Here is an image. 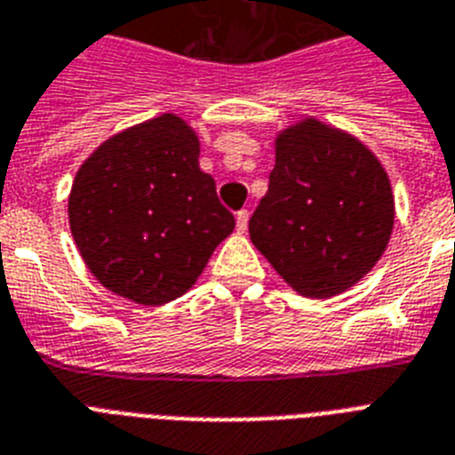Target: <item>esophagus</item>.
<instances>
[{"instance_id":"34e87169","label":"esophagus","mask_w":455,"mask_h":455,"mask_svg":"<svg viewBox=\"0 0 455 455\" xmlns=\"http://www.w3.org/2000/svg\"><path fill=\"white\" fill-rule=\"evenodd\" d=\"M247 221H250V212H247V210H240L238 215H235V231H238V234H245Z\"/></svg>"}]
</instances>
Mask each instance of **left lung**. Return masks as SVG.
I'll return each instance as SVG.
<instances>
[{
	"mask_svg": "<svg viewBox=\"0 0 455 455\" xmlns=\"http://www.w3.org/2000/svg\"><path fill=\"white\" fill-rule=\"evenodd\" d=\"M275 168L250 220V240L301 297L357 285L395 224L390 177L367 144L306 116L275 135Z\"/></svg>",
	"mask_w": 455,
	"mask_h": 455,
	"instance_id": "left-lung-1",
	"label": "left lung"
}]
</instances>
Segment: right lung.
<instances>
[{
    "label": "right lung",
    "mask_w": 455,
    "mask_h": 455,
    "mask_svg": "<svg viewBox=\"0 0 455 455\" xmlns=\"http://www.w3.org/2000/svg\"><path fill=\"white\" fill-rule=\"evenodd\" d=\"M198 156L194 128L161 114L112 135L81 164L69 228L100 285L140 306H164L196 285L235 228Z\"/></svg>",
    "instance_id": "1"
}]
</instances>
